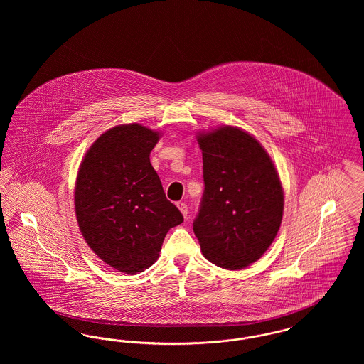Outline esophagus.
<instances>
[{"label": "esophagus", "mask_w": 364, "mask_h": 364, "mask_svg": "<svg viewBox=\"0 0 364 364\" xmlns=\"http://www.w3.org/2000/svg\"><path fill=\"white\" fill-rule=\"evenodd\" d=\"M177 208L181 211V214L184 215V218H187V214H188V208L184 202H177Z\"/></svg>", "instance_id": "esophagus-1"}]
</instances>
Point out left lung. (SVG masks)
I'll list each match as a JSON object with an SVG mask.
<instances>
[{"instance_id": "obj_1", "label": "left lung", "mask_w": 364, "mask_h": 364, "mask_svg": "<svg viewBox=\"0 0 364 364\" xmlns=\"http://www.w3.org/2000/svg\"><path fill=\"white\" fill-rule=\"evenodd\" d=\"M205 191L193 232L211 263L240 270L276 239L284 191L259 141L236 127L198 135Z\"/></svg>"}]
</instances>
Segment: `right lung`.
Returning <instances> with one entry per match:
<instances>
[{
	"label": "right lung",
	"instance_id": "add662e5",
	"mask_svg": "<svg viewBox=\"0 0 364 364\" xmlns=\"http://www.w3.org/2000/svg\"><path fill=\"white\" fill-rule=\"evenodd\" d=\"M158 139L140 124L110 128L88 149L76 178L75 210L85 240L127 274L150 267L168 230L184 221L150 164Z\"/></svg>",
	"mask_w": 364,
	"mask_h": 364
}]
</instances>
